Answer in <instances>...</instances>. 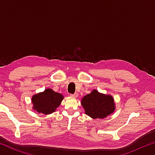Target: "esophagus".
<instances>
[{"instance_id": "obj_1", "label": "esophagus", "mask_w": 155, "mask_h": 155, "mask_svg": "<svg viewBox=\"0 0 155 155\" xmlns=\"http://www.w3.org/2000/svg\"><path fill=\"white\" fill-rule=\"evenodd\" d=\"M78 94L77 93H75L74 94H70V96L72 97H74V98H77V97H78Z\"/></svg>"}]
</instances>
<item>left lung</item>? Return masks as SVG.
Segmentation results:
<instances>
[{
    "instance_id": "1",
    "label": "left lung",
    "mask_w": 155,
    "mask_h": 155,
    "mask_svg": "<svg viewBox=\"0 0 155 155\" xmlns=\"http://www.w3.org/2000/svg\"><path fill=\"white\" fill-rule=\"evenodd\" d=\"M81 105L85 109V114L93 119L105 118L114 113L115 109L113 97L99 93L96 90L83 97Z\"/></svg>"
}]
</instances>
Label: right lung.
Segmentation results:
<instances>
[{
	"instance_id": "add662e5",
	"label": "right lung",
	"mask_w": 155,
	"mask_h": 155,
	"mask_svg": "<svg viewBox=\"0 0 155 155\" xmlns=\"http://www.w3.org/2000/svg\"><path fill=\"white\" fill-rule=\"evenodd\" d=\"M64 96L51 89H46L43 92L35 94L32 97L33 109L39 114H51L55 111L61 104Z\"/></svg>"
}]
</instances>
